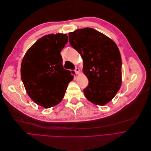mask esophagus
Returning <instances> with one entry per match:
<instances>
[{
  "label": "esophagus",
  "instance_id": "obj_1",
  "mask_svg": "<svg viewBox=\"0 0 151 151\" xmlns=\"http://www.w3.org/2000/svg\"><path fill=\"white\" fill-rule=\"evenodd\" d=\"M74 71H75V73H76V74H80V69H79L78 68H76V69H75Z\"/></svg>",
  "mask_w": 151,
  "mask_h": 151
}]
</instances>
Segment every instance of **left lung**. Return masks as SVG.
<instances>
[{"instance_id": "left-lung-1", "label": "left lung", "mask_w": 151, "mask_h": 151, "mask_svg": "<svg viewBox=\"0 0 151 151\" xmlns=\"http://www.w3.org/2000/svg\"><path fill=\"white\" fill-rule=\"evenodd\" d=\"M68 36L71 46L83 59V71L88 80L83 90L86 98L95 105L106 104L122 85V62L116 45L92 28L77 29Z\"/></svg>"}]
</instances>
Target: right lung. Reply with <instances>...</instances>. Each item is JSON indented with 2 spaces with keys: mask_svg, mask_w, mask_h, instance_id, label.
<instances>
[{
  "mask_svg": "<svg viewBox=\"0 0 151 151\" xmlns=\"http://www.w3.org/2000/svg\"><path fill=\"white\" fill-rule=\"evenodd\" d=\"M68 42L66 34L49 35L27 50L21 66L27 93L36 104L46 108L62 101L73 72L64 69L61 51Z\"/></svg>",
  "mask_w": 151,
  "mask_h": 151,
  "instance_id": "right-lung-1",
  "label": "right lung"
}]
</instances>
